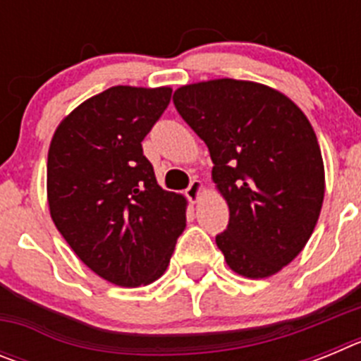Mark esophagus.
I'll list each match as a JSON object with an SVG mask.
<instances>
[{"instance_id":"esophagus-1","label":"esophagus","mask_w":361,"mask_h":361,"mask_svg":"<svg viewBox=\"0 0 361 361\" xmlns=\"http://www.w3.org/2000/svg\"><path fill=\"white\" fill-rule=\"evenodd\" d=\"M200 191H202V183L200 180H191L190 186L186 188V197L191 202H197L200 197Z\"/></svg>"}]
</instances>
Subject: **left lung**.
I'll use <instances>...</instances> for the list:
<instances>
[{
  "instance_id": "8db88e82",
  "label": "left lung",
  "mask_w": 361,
  "mask_h": 361,
  "mask_svg": "<svg viewBox=\"0 0 361 361\" xmlns=\"http://www.w3.org/2000/svg\"><path fill=\"white\" fill-rule=\"evenodd\" d=\"M173 104L208 146L229 206L228 228L215 237L228 266L247 279L279 273L304 250L324 202L311 123L280 92L237 79L180 86Z\"/></svg>"
}]
</instances>
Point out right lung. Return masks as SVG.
<instances>
[{"mask_svg":"<svg viewBox=\"0 0 361 361\" xmlns=\"http://www.w3.org/2000/svg\"><path fill=\"white\" fill-rule=\"evenodd\" d=\"M170 99L166 86H111L79 104L50 142L54 224L81 262L123 288L157 280L186 228V199L159 186L141 145Z\"/></svg>","mask_w":361,"mask_h":361,"instance_id":"right-lung-1","label":"right lung"}]
</instances>
